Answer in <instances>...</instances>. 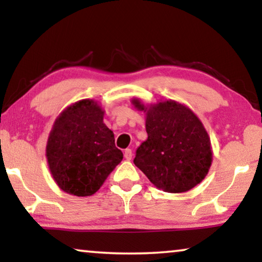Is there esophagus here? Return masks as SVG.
<instances>
[{"label": "esophagus", "mask_w": 262, "mask_h": 262, "mask_svg": "<svg viewBox=\"0 0 262 262\" xmlns=\"http://www.w3.org/2000/svg\"><path fill=\"white\" fill-rule=\"evenodd\" d=\"M124 157H125V160L130 161L132 159V150L131 149H125Z\"/></svg>", "instance_id": "34e87169"}]
</instances>
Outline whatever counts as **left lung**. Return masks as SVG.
<instances>
[{"mask_svg":"<svg viewBox=\"0 0 262 262\" xmlns=\"http://www.w3.org/2000/svg\"><path fill=\"white\" fill-rule=\"evenodd\" d=\"M148 139L136 151L134 163L150 182L168 193L187 192L200 184L212 163L209 135L195 113L174 100L144 105Z\"/></svg>","mask_w":262,"mask_h":262,"instance_id":"left-lung-1","label":"left lung"}]
</instances>
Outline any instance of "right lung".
<instances>
[{
  "mask_svg": "<svg viewBox=\"0 0 262 262\" xmlns=\"http://www.w3.org/2000/svg\"><path fill=\"white\" fill-rule=\"evenodd\" d=\"M103 114L98 102L83 99L68 106L52 125L46 159L53 180L66 193L94 194L123 160Z\"/></svg>",
  "mask_w": 262,
  "mask_h": 262,
  "instance_id": "right-lung-1",
  "label": "right lung"
}]
</instances>
